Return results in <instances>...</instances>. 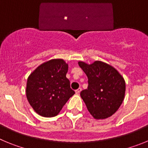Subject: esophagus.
I'll return each mask as SVG.
<instances>
[{
    "label": "esophagus",
    "mask_w": 148,
    "mask_h": 148,
    "mask_svg": "<svg viewBox=\"0 0 148 148\" xmlns=\"http://www.w3.org/2000/svg\"><path fill=\"white\" fill-rule=\"evenodd\" d=\"M81 91H82V88H81V87H79V88L77 89V90H75V92H76L77 94H79L81 92Z\"/></svg>",
    "instance_id": "obj_1"
}]
</instances>
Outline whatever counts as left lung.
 <instances>
[{
	"label": "left lung",
	"mask_w": 148,
	"mask_h": 148,
	"mask_svg": "<svg viewBox=\"0 0 148 148\" xmlns=\"http://www.w3.org/2000/svg\"><path fill=\"white\" fill-rule=\"evenodd\" d=\"M88 78V87L81 97L95 119L110 117L118 110L125 95V82L113 66L100 61L91 64L78 61Z\"/></svg>",
	"instance_id": "8db88e82"
}]
</instances>
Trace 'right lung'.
I'll return each instance as SVG.
<instances>
[{
    "mask_svg": "<svg viewBox=\"0 0 148 148\" xmlns=\"http://www.w3.org/2000/svg\"><path fill=\"white\" fill-rule=\"evenodd\" d=\"M68 64L52 59L38 66L27 79L26 94L34 110L43 117L57 116L75 91L66 77Z\"/></svg>",
    "mask_w": 148,
    "mask_h": 148,
    "instance_id": "right-lung-1",
    "label": "right lung"
}]
</instances>
